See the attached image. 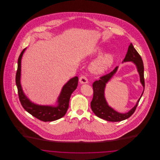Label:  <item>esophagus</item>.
Segmentation results:
<instances>
[{"label": "esophagus", "instance_id": "obj_1", "mask_svg": "<svg viewBox=\"0 0 160 160\" xmlns=\"http://www.w3.org/2000/svg\"><path fill=\"white\" fill-rule=\"evenodd\" d=\"M79 82L80 83L82 84L88 83V80L87 77L84 76H82L80 77L79 78Z\"/></svg>", "mask_w": 160, "mask_h": 160}]
</instances>
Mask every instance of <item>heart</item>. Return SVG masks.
<instances>
[{"instance_id": "heart-1", "label": "heart", "mask_w": 160, "mask_h": 160, "mask_svg": "<svg viewBox=\"0 0 160 160\" xmlns=\"http://www.w3.org/2000/svg\"><path fill=\"white\" fill-rule=\"evenodd\" d=\"M104 49L99 47L95 50L94 54L102 53ZM114 61V55L113 53H107L101 56L92 63V71L96 74H102L111 67Z\"/></svg>"}]
</instances>
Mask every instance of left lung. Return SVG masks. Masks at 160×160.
<instances>
[{"mask_svg":"<svg viewBox=\"0 0 160 160\" xmlns=\"http://www.w3.org/2000/svg\"><path fill=\"white\" fill-rule=\"evenodd\" d=\"M132 62L136 66L137 71L140 76V80L145 89V79H144V66L142 59L134 46L131 43L128 49L127 53L122 62ZM118 69V67L110 73L104 76L101 77L99 80H97L92 84L93 90V99L91 102L92 110L99 118L110 122H119L125 120L133 114L137 108L138 103L141 98L143 92H142L140 98L138 99L136 106L131 108L128 112L121 113L114 110L113 108L109 106L104 97V91L106 84L114 76Z\"/></svg>","mask_w":160,"mask_h":160,"instance_id":"left-lung-1","label":"left lung"}]
</instances>
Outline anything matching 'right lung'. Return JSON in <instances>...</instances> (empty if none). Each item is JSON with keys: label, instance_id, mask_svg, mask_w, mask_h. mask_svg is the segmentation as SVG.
<instances>
[{"label": "right lung", "instance_id": "right-lung-1", "mask_svg": "<svg viewBox=\"0 0 160 160\" xmlns=\"http://www.w3.org/2000/svg\"><path fill=\"white\" fill-rule=\"evenodd\" d=\"M25 50L26 48L23 50L19 56L17 71L15 76V82L21 104L26 111L39 120L44 122H51L58 120L62 118L67 112L71 95L76 89L78 86V77H74L71 78L63 86L61 93L58 98V104L56 106H41L32 102L24 93L20 84L21 61Z\"/></svg>", "mask_w": 160, "mask_h": 160}]
</instances>
